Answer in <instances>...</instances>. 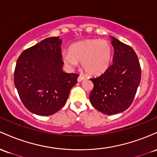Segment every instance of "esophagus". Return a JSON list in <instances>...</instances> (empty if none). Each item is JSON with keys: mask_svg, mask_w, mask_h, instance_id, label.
I'll return each mask as SVG.
<instances>
[{"mask_svg": "<svg viewBox=\"0 0 157 157\" xmlns=\"http://www.w3.org/2000/svg\"><path fill=\"white\" fill-rule=\"evenodd\" d=\"M84 79V77L82 76V75H79V76L78 77V78H77V80H78V82H82V81H83Z\"/></svg>", "mask_w": 157, "mask_h": 157, "instance_id": "34e87169", "label": "esophagus"}]
</instances>
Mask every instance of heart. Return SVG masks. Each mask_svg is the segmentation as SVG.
I'll use <instances>...</instances> for the list:
<instances>
[{"label": "heart", "instance_id": "b5f03b06", "mask_svg": "<svg viewBox=\"0 0 157 157\" xmlns=\"http://www.w3.org/2000/svg\"><path fill=\"white\" fill-rule=\"evenodd\" d=\"M111 44L106 40L87 39L74 44L70 52H63L65 64L70 67L78 65V61L86 73L99 75L107 70L112 58Z\"/></svg>", "mask_w": 157, "mask_h": 157}]
</instances>
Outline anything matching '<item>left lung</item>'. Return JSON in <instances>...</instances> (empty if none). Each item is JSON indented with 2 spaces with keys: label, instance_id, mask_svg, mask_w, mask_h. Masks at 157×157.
<instances>
[{
  "label": "left lung",
  "instance_id": "obj_1",
  "mask_svg": "<svg viewBox=\"0 0 157 157\" xmlns=\"http://www.w3.org/2000/svg\"><path fill=\"white\" fill-rule=\"evenodd\" d=\"M111 38L113 63L101 75L90 78L93 83L90 94L91 104L107 115L119 113L131 106L141 81V67L135 51Z\"/></svg>",
  "mask_w": 157,
  "mask_h": 157
}]
</instances>
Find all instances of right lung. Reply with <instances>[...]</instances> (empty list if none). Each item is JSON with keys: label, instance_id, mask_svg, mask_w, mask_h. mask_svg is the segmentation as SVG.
Masks as SVG:
<instances>
[{"label": "right lung", "instance_id": "add662e5", "mask_svg": "<svg viewBox=\"0 0 157 157\" xmlns=\"http://www.w3.org/2000/svg\"><path fill=\"white\" fill-rule=\"evenodd\" d=\"M59 37L45 38L23 51L17 59L14 83L27 110L39 116H50L62 108L78 74L62 70Z\"/></svg>", "mask_w": 157, "mask_h": 157}]
</instances>
